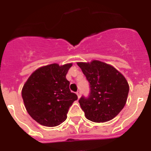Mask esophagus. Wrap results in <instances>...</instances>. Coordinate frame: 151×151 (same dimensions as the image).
Instances as JSON below:
<instances>
[{
  "label": "esophagus",
  "instance_id": "esophagus-1",
  "mask_svg": "<svg viewBox=\"0 0 151 151\" xmlns=\"http://www.w3.org/2000/svg\"><path fill=\"white\" fill-rule=\"evenodd\" d=\"M76 94H77V96H78V98H79L80 96H81V91H78L76 92Z\"/></svg>",
  "mask_w": 151,
  "mask_h": 151
}]
</instances>
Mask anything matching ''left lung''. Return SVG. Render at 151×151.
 I'll use <instances>...</instances> for the list:
<instances>
[{
  "instance_id": "left-lung-1",
  "label": "left lung",
  "mask_w": 151,
  "mask_h": 151,
  "mask_svg": "<svg viewBox=\"0 0 151 151\" xmlns=\"http://www.w3.org/2000/svg\"><path fill=\"white\" fill-rule=\"evenodd\" d=\"M89 82L90 93L78 101L88 120L105 122L113 119L123 109L129 86L125 77L109 64L99 60L77 63Z\"/></svg>"
}]
</instances>
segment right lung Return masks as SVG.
<instances>
[{
  "instance_id": "obj_1",
  "label": "right lung",
  "mask_w": 151,
  "mask_h": 151,
  "mask_svg": "<svg viewBox=\"0 0 151 151\" xmlns=\"http://www.w3.org/2000/svg\"><path fill=\"white\" fill-rule=\"evenodd\" d=\"M72 63H53L38 68L24 85L22 97L30 116L47 127L59 125L67 118L73 103L78 99L69 90L66 73Z\"/></svg>"
}]
</instances>
